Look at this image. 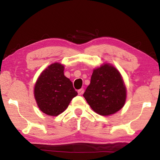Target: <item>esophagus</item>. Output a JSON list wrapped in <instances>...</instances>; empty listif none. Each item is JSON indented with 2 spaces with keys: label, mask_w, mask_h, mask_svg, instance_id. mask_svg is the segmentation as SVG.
<instances>
[{
  "label": "esophagus",
  "mask_w": 160,
  "mask_h": 160,
  "mask_svg": "<svg viewBox=\"0 0 160 160\" xmlns=\"http://www.w3.org/2000/svg\"><path fill=\"white\" fill-rule=\"evenodd\" d=\"M84 89H78V95H82L83 94H84Z\"/></svg>",
  "instance_id": "obj_1"
}]
</instances>
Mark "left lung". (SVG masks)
<instances>
[{"label":"left lung","mask_w":160,"mask_h":160,"mask_svg":"<svg viewBox=\"0 0 160 160\" xmlns=\"http://www.w3.org/2000/svg\"><path fill=\"white\" fill-rule=\"evenodd\" d=\"M83 96L98 114L109 116L117 113L124 106L127 98L121 73L108 63L94 69L90 84Z\"/></svg>","instance_id":"8db88e82"}]
</instances>
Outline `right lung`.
Wrapping results in <instances>:
<instances>
[{
	"label": "right lung",
	"mask_w": 160,
	"mask_h": 160,
	"mask_svg": "<svg viewBox=\"0 0 160 160\" xmlns=\"http://www.w3.org/2000/svg\"><path fill=\"white\" fill-rule=\"evenodd\" d=\"M77 95L73 83L64 75V66L59 62L52 63L41 72L34 87L39 109L53 117L62 113Z\"/></svg>",
	"instance_id": "add662e5"
}]
</instances>
